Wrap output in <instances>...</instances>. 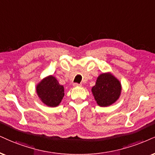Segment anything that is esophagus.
<instances>
[{
    "label": "esophagus",
    "instance_id": "34e87169",
    "mask_svg": "<svg viewBox=\"0 0 155 155\" xmlns=\"http://www.w3.org/2000/svg\"><path fill=\"white\" fill-rule=\"evenodd\" d=\"M81 85H82L81 84H79V83H77L73 84V86L74 87H81Z\"/></svg>",
    "mask_w": 155,
    "mask_h": 155
}]
</instances>
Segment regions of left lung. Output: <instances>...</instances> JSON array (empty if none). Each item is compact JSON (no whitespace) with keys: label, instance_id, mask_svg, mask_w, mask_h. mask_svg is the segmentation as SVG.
<instances>
[{"label":"left lung","instance_id":"obj_1","mask_svg":"<svg viewBox=\"0 0 155 155\" xmlns=\"http://www.w3.org/2000/svg\"><path fill=\"white\" fill-rule=\"evenodd\" d=\"M121 85L111 74L103 73L98 78L92 93L100 106H108L117 101L121 94Z\"/></svg>","mask_w":155,"mask_h":155}]
</instances>
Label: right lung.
Returning a JSON list of instances; mask_svg holds the SVG:
<instances>
[{
	"label": "right lung",
	"mask_w": 155,
	"mask_h": 155,
	"mask_svg": "<svg viewBox=\"0 0 155 155\" xmlns=\"http://www.w3.org/2000/svg\"><path fill=\"white\" fill-rule=\"evenodd\" d=\"M37 92L44 104L50 107H56L64 97V87L53 76L45 78L37 86Z\"/></svg>",
	"instance_id": "1"
}]
</instances>
